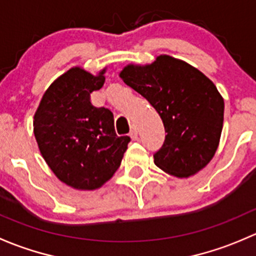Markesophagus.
I'll return each mask as SVG.
<instances>
[{
  "label": "esophagus",
  "mask_w": 256,
  "mask_h": 256,
  "mask_svg": "<svg viewBox=\"0 0 256 256\" xmlns=\"http://www.w3.org/2000/svg\"><path fill=\"white\" fill-rule=\"evenodd\" d=\"M128 135H130V138H132V140H138V128H136V126H132V128H131L130 134H128Z\"/></svg>",
  "instance_id": "esophagus-1"
}]
</instances>
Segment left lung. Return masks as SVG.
I'll return each mask as SVG.
<instances>
[{"label":"left lung","instance_id":"left-lung-1","mask_svg":"<svg viewBox=\"0 0 256 256\" xmlns=\"http://www.w3.org/2000/svg\"><path fill=\"white\" fill-rule=\"evenodd\" d=\"M125 84L141 94L164 122V144L154 164L177 177L197 174L218 148L224 100L216 85L198 69L170 56L150 66H128L120 73Z\"/></svg>","mask_w":256,"mask_h":256}]
</instances>
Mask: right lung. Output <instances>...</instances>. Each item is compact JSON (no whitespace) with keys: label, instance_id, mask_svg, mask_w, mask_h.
I'll return each mask as SVG.
<instances>
[{"label":"right lung","instance_id":"1","mask_svg":"<svg viewBox=\"0 0 256 256\" xmlns=\"http://www.w3.org/2000/svg\"><path fill=\"white\" fill-rule=\"evenodd\" d=\"M72 68L43 95L33 121L43 158L56 176L76 190H95L112 177L130 142L118 136L114 114L94 106L90 94L105 76Z\"/></svg>","mask_w":256,"mask_h":256}]
</instances>
